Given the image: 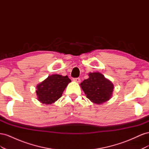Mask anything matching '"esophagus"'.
<instances>
[{"mask_svg":"<svg viewBox=\"0 0 149 149\" xmlns=\"http://www.w3.org/2000/svg\"><path fill=\"white\" fill-rule=\"evenodd\" d=\"M73 80L74 81H75V82L79 83L80 81H81V79L79 78H73Z\"/></svg>","mask_w":149,"mask_h":149,"instance_id":"obj_1","label":"esophagus"}]
</instances>
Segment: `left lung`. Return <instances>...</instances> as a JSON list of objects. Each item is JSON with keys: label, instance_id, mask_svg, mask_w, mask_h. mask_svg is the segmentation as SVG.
I'll use <instances>...</instances> for the list:
<instances>
[{"label": "left lung", "instance_id": "obj_1", "mask_svg": "<svg viewBox=\"0 0 149 149\" xmlns=\"http://www.w3.org/2000/svg\"><path fill=\"white\" fill-rule=\"evenodd\" d=\"M86 97L91 102L101 104L109 100L114 89L111 81L99 72L89 73V78L80 84Z\"/></svg>", "mask_w": 149, "mask_h": 149}]
</instances>
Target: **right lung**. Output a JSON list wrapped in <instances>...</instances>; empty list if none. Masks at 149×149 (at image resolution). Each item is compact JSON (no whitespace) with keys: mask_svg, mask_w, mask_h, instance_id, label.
<instances>
[{"mask_svg":"<svg viewBox=\"0 0 149 149\" xmlns=\"http://www.w3.org/2000/svg\"><path fill=\"white\" fill-rule=\"evenodd\" d=\"M71 82L67 76L52 74L37 86L38 100L45 104H52L62 96L66 87Z\"/></svg>","mask_w":149,"mask_h":149,"instance_id":"1","label":"right lung"}]
</instances>
